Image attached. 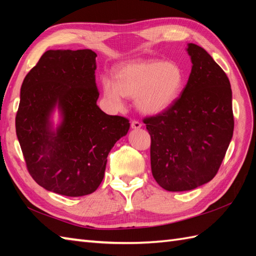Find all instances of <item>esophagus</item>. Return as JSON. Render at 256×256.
I'll return each mask as SVG.
<instances>
[{
  "mask_svg": "<svg viewBox=\"0 0 256 256\" xmlns=\"http://www.w3.org/2000/svg\"><path fill=\"white\" fill-rule=\"evenodd\" d=\"M131 128H132L133 130H138V128H142V124H140L138 121H132Z\"/></svg>",
  "mask_w": 256,
  "mask_h": 256,
  "instance_id": "34e87169",
  "label": "esophagus"
}]
</instances>
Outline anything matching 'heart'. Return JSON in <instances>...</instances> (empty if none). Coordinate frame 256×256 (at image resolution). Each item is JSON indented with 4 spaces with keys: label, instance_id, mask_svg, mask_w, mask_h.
<instances>
[{
    "label": "heart",
    "instance_id": "obj_1",
    "mask_svg": "<svg viewBox=\"0 0 256 256\" xmlns=\"http://www.w3.org/2000/svg\"><path fill=\"white\" fill-rule=\"evenodd\" d=\"M184 82V72L176 62L134 59L118 64L116 78L104 76L102 89L113 110H122L125 96H131L140 112L155 116L168 110L177 101Z\"/></svg>",
    "mask_w": 256,
    "mask_h": 256
}]
</instances>
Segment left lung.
I'll list each match as a JSON object with an SVG mask.
<instances>
[{
  "label": "left lung",
  "instance_id": "obj_1",
  "mask_svg": "<svg viewBox=\"0 0 256 256\" xmlns=\"http://www.w3.org/2000/svg\"><path fill=\"white\" fill-rule=\"evenodd\" d=\"M192 72L182 96L162 113L144 120L150 135V167L168 192H188L216 176L233 135L232 90L220 66L189 42Z\"/></svg>",
  "mask_w": 256,
  "mask_h": 256
}]
</instances>
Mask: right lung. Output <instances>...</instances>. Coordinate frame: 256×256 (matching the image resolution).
<instances>
[{
  "label": "right lung",
  "mask_w": 256,
  "mask_h": 256,
  "mask_svg": "<svg viewBox=\"0 0 256 256\" xmlns=\"http://www.w3.org/2000/svg\"><path fill=\"white\" fill-rule=\"evenodd\" d=\"M96 57L91 50H47L20 86L15 126L27 170L40 186L67 197L96 192L108 153L130 130L126 118L96 104Z\"/></svg>",
  "instance_id": "1"
}]
</instances>
